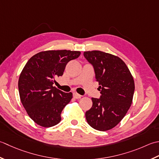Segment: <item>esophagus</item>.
Segmentation results:
<instances>
[{"label": "esophagus", "mask_w": 159, "mask_h": 159, "mask_svg": "<svg viewBox=\"0 0 159 159\" xmlns=\"http://www.w3.org/2000/svg\"><path fill=\"white\" fill-rule=\"evenodd\" d=\"M81 97H82V95H80V94L77 93H73V98H75V99H80L81 98Z\"/></svg>", "instance_id": "1"}]
</instances>
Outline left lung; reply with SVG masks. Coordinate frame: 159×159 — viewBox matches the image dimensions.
<instances>
[{"label":"left lung","mask_w":159,"mask_h":159,"mask_svg":"<svg viewBox=\"0 0 159 159\" xmlns=\"http://www.w3.org/2000/svg\"><path fill=\"white\" fill-rule=\"evenodd\" d=\"M84 56L93 64L102 94L100 99L92 98L91 108L86 112V121L97 130H109L130 108L135 88L133 77L118 56L100 51H84Z\"/></svg>","instance_id":"left-lung-1"}]
</instances>
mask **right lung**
Masks as SVG:
<instances>
[{
	"label": "right lung",
	"instance_id": "add662e5",
	"mask_svg": "<svg viewBox=\"0 0 159 159\" xmlns=\"http://www.w3.org/2000/svg\"><path fill=\"white\" fill-rule=\"evenodd\" d=\"M80 54L77 51H44L25 64L19 77L18 90L26 112L35 124L49 128L60 122L61 112L73 93H64L53 84L63 75L67 63Z\"/></svg>",
	"mask_w": 159,
	"mask_h": 159
}]
</instances>
